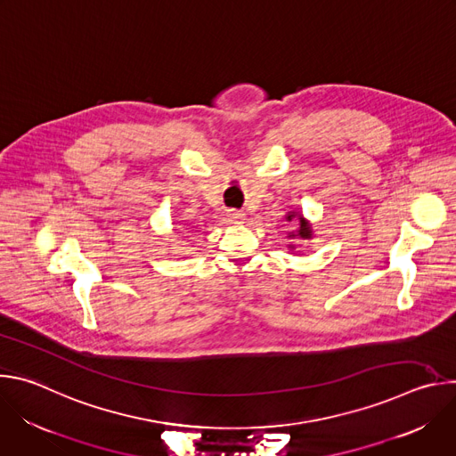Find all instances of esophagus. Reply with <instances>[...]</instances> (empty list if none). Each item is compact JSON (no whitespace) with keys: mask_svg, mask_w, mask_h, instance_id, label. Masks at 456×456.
<instances>
[{"mask_svg":"<svg viewBox=\"0 0 456 456\" xmlns=\"http://www.w3.org/2000/svg\"><path fill=\"white\" fill-rule=\"evenodd\" d=\"M229 218L238 224V222H241V220L245 218V213H243V211H238V209H229Z\"/></svg>","mask_w":456,"mask_h":456,"instance_id":"34e87169","label":"esophagus"}]
</instances>
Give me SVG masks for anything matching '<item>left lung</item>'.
Returning a JSON list of instances; mask_svg holds the SVG:
<instances>
[{"instance_id": "8db88e82", "label": "left lung", "mask_w": 456, "mask_h": 456, "mask_svg": "<svg viewBox=\"0 0 456 456\" xmlns=\"http://www.w3.org/2000/svg\"><path fill=\"white\" fill-rule=\"evenodd\" d=\"M294 218H297V222H299V229L296 231V232H290L289 234V238H301V240H310L312 238V227L308 225V222L301 216V215H297V213H289L287 215V220L289 222H292ZM290 248H294V245H290Z\"/></svg>"}]
</instances>
